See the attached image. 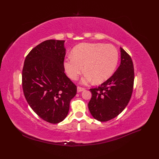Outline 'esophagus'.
Instances as JSON below:
<instances>
[{"label":"esophagus","mask_w":159,"mask_h":159,"mask_svg":"<svg viewBox=\"0 0 159 159\" xmlns=\"http://www.w3.org/2000/svg\"><path fill=\"white\" fill-rule=\"evenodd\" d=\"M84 90H85V88H81V87H78V88H77V91H78V92H81V91H83Z\"/></svg>","instance_id":"1"}]
</instances>
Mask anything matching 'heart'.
Instances as JSON below:
<instances>
[{
    "instance_id": "obj_1",
    "label": "heart",
    "mask_w": 159,
    "mask_h": 159,
    "mask_svg": "<svg viewBox=\"0 0 159 159\" xmlns=\"http://www.w3.org/2000/svg\"><path fill=\"white\" fill-rule=\"evenodd\" d=\"M119 54L117 49L103 43H81L76 46L72 55L66 57L64 66L69 78L78 79L84 71L86 72L81 83L93 82L100 84L111 78L116 69Z\"/></svg>"
}]
</instances>
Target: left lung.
I'll return each mask as SVG.
<instances>
[{"mask_svg": "<svg viewBox=\"0 0 159 159\" xmlns=\"http://www.w3.org/2000/svg\"><path fill=\"white\" fill-rule=\"evenodd\" d=\"M121 64L113 75L98 88L90 89L88 108L93 117L105 122L117 117L131 99L134 82L131 57L121 48Z\"/></svg>", "mask_w": 159, "mask_h": 159, "instance_id": "1", "label": "left lung"}]
</instances>
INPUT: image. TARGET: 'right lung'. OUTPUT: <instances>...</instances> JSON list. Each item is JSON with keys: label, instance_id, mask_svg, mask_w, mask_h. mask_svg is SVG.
Masks as SVG:
<instances>
[{"label": "right lung", "instance_id": "obj_1", "mask_svg": "<svg viewBox=\"0 0 159 159\" xmlns=\"http://www.w3.org/2000/svg\"><path fill=\"white\" fill-rule=\"evenodd\" d=\"M64 42L48 40L34 48L26 57L22 74L28 105L40 118L54 124L66 117L77 92L64 73Z\"/></svg>", "mask_w": 159, "mask_h": 159}]
</instances>
